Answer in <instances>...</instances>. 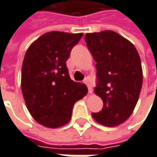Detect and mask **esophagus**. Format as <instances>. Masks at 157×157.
<instances>
[{
    "label": "esophagus",
    "mask_w": 157,
    "mask_h": 157,
    "mask_svg": "<svg viewBox=\"0 0 157 157\" xmlns=\"http://www.w3.org/2000/svg\"><path fill=\"white\" fill-rule=\"evenodd\" d=\"M83 82H84V83L87 85V87H88V92H89V93H93V88H92V86L90 85L89 80H88V79H85V80L83 81Z\"/></svg>",
    "instance_id": "obj_1"
}]
</instances>
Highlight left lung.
Masks as SVG:
<instances>
[{
    "mask_svg": "<svg viewBox=\"0 0 157 157\" xmlns=\"http://www.w3.org/2000/svg\"><path fill=\"white\" fill-rule=\"evenodd\" d=\"M85 42L96 62L94 93L103 101L93 118L106 127H116L132 114L141 92V60L134 45L120 34L104 30L87 33Z\"/></svg>",
    "mask_w": 157,
    "mask_h": 157,
    "instance_id": "1",
    "label": "left lung"
}]
</instances>
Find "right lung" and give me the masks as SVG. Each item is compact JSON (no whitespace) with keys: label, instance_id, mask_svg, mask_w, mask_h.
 I'll list each match as a JSON object with an SVG mask.
<instances>
[{"label":"right lung","instance_id":"add662e5","mask_svg":"<svg viewBox=\"0 0 157 157\" xmlns=\"http://www.w3.org/2000/svg\"><path fill=\"white\" fill-rule=\"evenodd\" d=\"M82 33L48 32L27 50L21 69V90L34 120L58 128L71 120L73 107L86 93L85 84L70 78L66 61Z\"/></svg>","mask_w":157,"mask_h":157}]
</instances>
